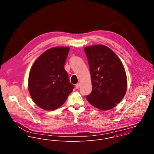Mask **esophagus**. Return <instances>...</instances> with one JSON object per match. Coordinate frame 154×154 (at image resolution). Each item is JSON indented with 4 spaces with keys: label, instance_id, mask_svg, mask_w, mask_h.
Returning a JSON list of instances; mask_svg holds the SVG:
<instances>
[{
    "label": "esophagus",
    "instance_id": "obj_1",
    "mask_svg": "<svg viewBox=\"0 0 154 154\" xmlns=\"http://www.w3.org/2000/svg\"><path fill=\"white\" fill-rule=\"evenodd\" d=\"M80 87V84L79 83H78L76 85V89H79Z\"/></svg>",
    "mask_w": 154,
    "mask_h": 154
}]
</instances>
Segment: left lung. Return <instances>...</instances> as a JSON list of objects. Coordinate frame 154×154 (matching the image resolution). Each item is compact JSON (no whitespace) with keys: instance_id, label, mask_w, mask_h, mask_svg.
Returning a JSON list of instances; mask_svg holds the SVG:
<instances>
[{"instance_id":"8db88e82","label":"left lung","mask_w":154,"mask_h":154,"mask_svg":"<svg viewBox=\"0 0 154 154\" xmlns=\"http://www.w3.org/2000/svg\"><path fill=\"white\" fill-rule=\"evenodd\" d=\"M88 59L92 90L86 96L88 102L101 110L114 108L124 97L127 78L120 59L103 45L84 48Z\"/></svg>"}]
</instances>
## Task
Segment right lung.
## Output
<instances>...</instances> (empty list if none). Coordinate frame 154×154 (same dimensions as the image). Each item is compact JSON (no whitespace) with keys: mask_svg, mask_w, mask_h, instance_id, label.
<instances>
[{"mask_svg":"<svg viewBox=\"0 0 154 154\" xmlns=\"http://www.w3.org/2000/svg\"><path fill=\"white\" fill-rule=\"evenodd\" d=\"M69 51L66 47L50 48L39 56L31 69L29 92L34 103L44 110L62 106L74 88L64 68Z\"/></svg>","mask_w":154,"mask_h":154,"instance_id":"1","label":"right lung"}]
</instances>
